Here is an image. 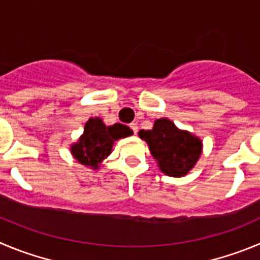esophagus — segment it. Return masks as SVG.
Masks as SVG:
<instances>
[{
  "label": "esophagus",
  "mask_w": 260,
  "mask_h": 260,
  "mask_svg": "<svg viewBox=\"0 0 260 260\" xmlns=\"http://www.w3.org/2000/svg\"><path fill=\"white\" fill-rule=\"evenodd\" d=\"M129 127H131V129L133 131V133H137V131H138V125H137V123H131L129 124Z\"/></svg>",
  "instance_id": "obj_1"
}]
</instances>
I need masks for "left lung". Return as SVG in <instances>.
I'll return each instance as SVG.
<instances>
[{
    "instance_id": "left-lung-1",
    "label": "left lung",
    "mask_w": 260,
    "mask_h": 260,
    "mask_svg": "<svg viewBox=\"0 0 260 260\" xmlns=\"http://www.w3.org/2000/svg\"><path fill=\"white\" fill-rule=\"evenodd\" d=\"M138 136L147 142L160 171L171 177L187 174L203 149L198 137L186 131H179L168 119H157L151 131L142 129Z\"/></svg>"
}]
</instances>
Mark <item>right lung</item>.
<instances>
[{
  "label": "right lung",
  "instance_id": "obj_1",
  "mask_svg": "<svg viewBox=\"0 0 260 260\" xmlns=\"http://www.w3.org/2000/svg\"><path fill=\"white\" fill-rule=\"evenodd\" d=\"M132 135V131L120 123L106 127L100 118H91L86 123L83 136L72 146V154L83 166L96 169L101 160L111 152L114 141Z\"/></svg>",
  "mask_w": 260,
  "mask_h": 260
}]
</instances>
